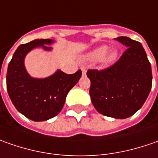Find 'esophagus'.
Returning <instances> with one entry per match:
<instances>
[{
    "label": "esophagus",
    "mask_w": 158,
    "mask_h": 158,
    "mask_svg": "<svg viewBox=\"0 0 158 158\" xmlns=\"http://www.w3.org/2000/svg\"><path fill=\"white\" fill-rule=\"evenodd\" d=\"M81 71H82V73H83V75H85V74L86 73V68H85V66H82V67H81Z\"/></svg>",
    "instance_id": "1"
}]
</instances>
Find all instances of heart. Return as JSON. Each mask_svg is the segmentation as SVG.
Returning a JSON list of instances; mask_svg holds the SVG:
<instances>
[{"mask_svg": "<svg viewBox=\"0 0 158 158\" xmlns=\"http://www.w3.org/2000/svg\"><path fill=\"white\" fill-rule=\"evenodd\" d=\"M118 57V52L115 50L108 51V47L106 45H102L94 49V51L88 53L87 58L92 61H100L103 60L106 64H111L116 60Z\"/></svg>", "mask_w": 158, "mask_h": 158, "instance_id": "1", "label": "heart"}]
</instances>
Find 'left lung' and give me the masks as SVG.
<instances>
[{
  "label": "left lung",
  "mask_w": 158,
  "mask_h": 158,
  "mask_svg": "<svg viewBox=\"0 0 158 158\" xmlns=\"http://www.w3.org/2000/svg\"><path fill=\"white\" fill-rule=\"evenodd\" d=\"M115 40L127 50L104 70H88L89 94L96 110L105 116L125 119L143 106L151 90V65L141 43L127 36Z\"/></svg>",
  "instance_id": "1"
}]
</instances>
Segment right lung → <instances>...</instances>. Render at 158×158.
<instances>
[{
    "label": "right lung",
    "mask_w": 158,
    "mask_h": 158,
    "mask_svg": "<svg viewBox=\"0 0 158 158\" xmlns=\"http://www.w3.org/2000/svg\"><path fill=\"white\" fill-rule=\"evenodd\" d=\"M52 39H35L20 45L9 62L7 72V90L15 108L22 114L35 122H43L58 114L64 105L69 91L78 83L82 73L66 74L57 70L45 79L30 77L24 66V57L35 47L47 46Z\"/></svg>",
    "instance_id": "1"
}]
</instances>
